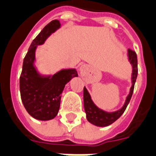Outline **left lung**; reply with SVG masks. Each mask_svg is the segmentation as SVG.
<instances>
[{
    "mask_svg": "<svg viewBox=\"0 0 156 156\" xmlns=\"http://www.w3.org/2000/svg\"><path fill=\"white\" fill-rule=\"evenodd\" d=\"M128 58L130 63L132 65V74H131V85L130 93L126 98V101L123 107L119 110L113 112H107L105 111L101 110L97 107L94 102L93 101L89 93L87 92L86 87L83 88V103H84V110L86 112V117L87 121L97 126H107L112 124L114 122L124 113L126 108L130 102L131 98V96L134 91V85L136 83L138 73V69H137V56L136 52L128 49Z\"/></svg>",
    "mask_w": 156,
    "mask_h": 156,
    "instance_id": "8db88e82",
    "label": "left lung"
}]
</instances>
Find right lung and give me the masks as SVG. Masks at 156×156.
<instances>
[{
  "label": "right lung",
  "mask_w": 156,
  "mask_h": 156,
  "mask_svg": "<svg viewBox=\"0 0 156 156\" xmlns=\"http://www.w3.org/2000/svg\"><path fill=\"white\" fill-rule=\"evenodd\" d=\"M60 25L58 20H52L33 40L23 61L20 77V91L24 107L32 117L40 121H49L57 116L63 88L73 78L78 77L75 69H62L53 76H43L34 67L37 46L43 44Z\"/></svg>",
  "instance_id": "obj_1"
}]
</instances>
